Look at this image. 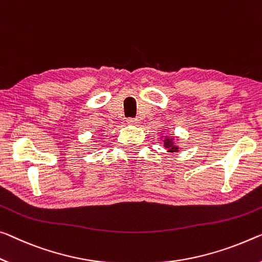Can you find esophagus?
<instances>
[{"instance_id": "esophagus-1", "label": "esophagus", "mask_w": 262, "mask_h": 262, "mask_svg": "<svg viewBox=\"0 0 262 262\" xmlns=\"http://www.w3.org/2000/svg\"><path fill=\"white\" fill-rule=\"evenodd\" d=\"M126 123L128 124V125H134V126H137L139 124V120L137 118H127L126 119Z\"/></svg>"}]
</instances>
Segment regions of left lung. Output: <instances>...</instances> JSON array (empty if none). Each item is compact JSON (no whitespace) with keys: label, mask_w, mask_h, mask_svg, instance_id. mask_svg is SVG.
Wrapping results in <instances>:
<instances>
[{"label":"left lung","mask_w":262,"mask_h":262,"mask_svg":"<svg viewBox=\"0 0 262 262\" xmlns=\"http://www.w3.org/2000/svg\"><path fill=\"white\" fill-rule=\"evenodd\" d=\"M159 139L163 140L164 147L168 154H178L180 151V143L179 137L170 134V132L163 128V131L159 134Z\"/></svg>","instance_id":"1"}]
</instances>
